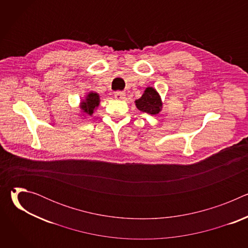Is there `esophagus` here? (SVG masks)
<instances>
[{"instance_id": "esophagus-1", "label": "esophagus", "mask_w": 248, "mask_h": 248, "mask_svg": "<svg viewBox=\"0 0 248 248\" xmlns=\"http://www.w3.org/2000/svg\"><path fill=\"white\" fill-rule=\"evenodd\" d=\"M114 96H115V98L118 99V100H123V99L124 98V96H125V94H124V92H123V91H116V92L114 93Z\"/></svg>"}]
</instances>
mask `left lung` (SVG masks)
I'll return each instance as SVG.
<instances>
[{"label": "left lung", "instance_id": "obj_1", "mask_svg": "<svg viewBox=\"0 0 248 248\" xmlns=\"http://www.w3.org/2000/svg\"><path fill=\"white\" fill-rule=\"evenodd\" d=\"M139 111L150 115H157L162 110V100L159 93L153 87H147L139 99L135 101Z\"/></svg>", "mask_w": 248, "mask_h": 248}]
</instances>
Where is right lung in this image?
<instances>
[{"label":"right lung","mask_w":248,"mask_h":248,"mask_svg":"<svg viewBox=\"0 0 248 248\" xmlns=\"http://www.w3.org/2000/svg\"><path fill=\"white\" fill-rule=\"evenodd\" d=\"M99 103H100L99 94H97L95 92H90L87 94L86 98L80 103L79 107L84 114H86L88 116H92L93 112L99 106Z\"/></svg>","instance_id":"right-lung-1"}]
</instances>
